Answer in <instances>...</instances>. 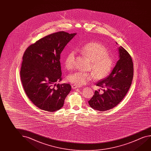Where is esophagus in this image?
Here are the masks:
<instances>
[{
  "label": "esophagus",
  "mask_w": 151,
  "mask_h": 151,
  "mask_svg": "<svg viewBox=\"0 0 151 151\" xmlns=\"http://www.w3.org/2000/svg\"><path fill=\"white\" fill-rule=\"evenodd\" d=\"M79 87H80V86L76 85H72V88L73 89H76L77 88H79Z\"/></svg>",
  "instance_id": "1"
}]
</instances>
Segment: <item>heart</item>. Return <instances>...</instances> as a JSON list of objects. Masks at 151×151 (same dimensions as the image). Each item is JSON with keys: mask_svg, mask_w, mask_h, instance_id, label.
Segmentation results:
<instances>
[{"mask_svg": "<svg viewBox=\"0 0 151 151\" xmlns=\"http://www.w3.org/2000/svg\"><path fill=\"white\" fill-rule=\"evenodd\" d=\"M78 51L91 62L93 72L78 71L72 73L68 76V81L77 86H82L91 80L104 78L109 74L114 65V59L109 54V51L104 45L99 42H90L85 45ZM76 52H69L65 58L66 68L71 69L74 67Z\"/></svg>", "mask_w": 151, "mask_h": 151, "instance_id": "b5f03b06", "label": "heart"}]
</instances>
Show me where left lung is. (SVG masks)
<instances>
[{"mask_svg": "<svg viewBox=\"0 0 151 151\" xmlns=\"http://www.w3.org/2000/svg\"><path fill=\"white\" fill-rule=\"evenodd\" d=\"M118 50L119 60L111 74L96 84L104 88V93L101 94L100 90L95 91L88 101L89 106L94 109L105 111L116 106L130 88L133 77V60L123 47L120 46Z\"/></svg>", "mask_w": 151, "mask_h": 151, "instance_id": "8db88e82", "label": "left lung"}]
</instances>
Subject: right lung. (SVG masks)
Returning a JSON list of instances; mask_svg holds the SVG:
<instances>
[{"mask_svg": "<svg viewBox=\"0 0 151 151\" xmlns=\"http://www.w3.org/2000/svg\"><path fill=\"white\" fill-rule=\"evenodd\" d=\"M76 35L65 32L43 37L26 50L22 57L20 78L25 93L32 103L45 111H56L63 106L71 91L62 80L60 55Z\"/></svg>", "mask_w": 151, "mask_h": 151, "instance_id": "add662e5", "label": "right lung"}]
</instances>
